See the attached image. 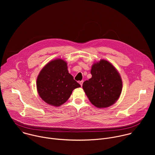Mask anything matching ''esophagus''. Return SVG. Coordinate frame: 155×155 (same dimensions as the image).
<instances>
[{
  "label": "esophagus",
  "mask_w": 155,
  "mask_h": 155,
  "mask_svg": "<svg viewBox=\"0 0 155 155\" xmlns=\"http://www.w3.org/2000/svg\"><path fill=\"white\" fill-rule=\"evenodd\" d=\"M83 80H81V81H80L79 82V83H80V84L81 85V86H82V85H83Z\"/></svg>",
  "instance_id": "obj_1"
}]
</instances>
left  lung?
<instances>
[{"label":"left lung","mask_w":155,"mask_h":155,"mask_svg":"<svg viewBox=\"0 0 155 155\" xmlns=\"http://www.w3.org/2000/svg\"><path fill=\"white\" fill-rule=\"evenodd\" d=\"M92 77L83 83V89L90 101L97 108L113 105L122 91V80L114 66L106 60L94 63Z\"/></svg>","instance_id":"left-lung-1"}]
</instances>
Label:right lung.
<instances>
[{
	"instance_id": "obj_1",
	"label": "right lung",
	"mask_w": 155,
	"mask_h": 155,
	"mask_svg": "<svg viewBox=\"0 0 155 155\" xmlns=\"http://www.w3.org/2000/svg\"><path fill=\"white\" fill-rule=\"evenodd\" d=\"M80 86L69 73L67 62L61 59L48 62L41 69L37 79V89L40 97L55 107L65 103L72 91Z\"/></svg>"
}]
</instances>
